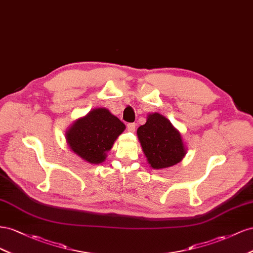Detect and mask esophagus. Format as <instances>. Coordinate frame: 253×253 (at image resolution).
Segmentation results:
<instances>
[{"label":"esophagus","instance_id":"34e87169","mask_svg":"<svg viewBox=\"0 0 253 253\" xmlns=\"http://www.w3.org/2000/svg\"><path fill=\"white\" fill-rule=\"evenodd\" d=\"M135 123H129V124H127V130L133 132L135 130Z\"/></svg>","mask_w":253,"mask_h":253}]
</instances>
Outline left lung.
Segmentation results:
<instances>
[{"mask_svg": "<svg viewBox=\"0 0 253 253\" xmlns=\"http://www.w3.org/2000/svg\"><path fill=\"white\" fill-rule=\"evenodd\" d=\"M136 133L153 169L172 167L181 161L185 155L181 134L161 114H149L147 122L138 128Z\"/></svg>", "mask_w": 253, "mask_h": 253, "instance_id": "1", "label": "left lung"}]
</instances>
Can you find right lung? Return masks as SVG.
<instances>
[{
    "label": "right lung",
    "mask_w": 253,
    "mask_h": 253,
    "mask_svg": "<svg viewBox=\"0 0 253 253\" xmlns=\"http://www.w3.org/2000/svg\"><path fill=\"white\" fill-rule=\"evenodd\" d=\"M125 125L105 108L90 111L77 120L67 132L71 149L89 163L98 164L106 159L115 139L124 131Z\"/></svg>",
    "instance_id": "obj_1"
}]
</instances>
